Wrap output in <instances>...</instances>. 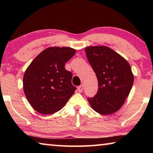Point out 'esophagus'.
Listing matches in <instances>:
<instances>
[{
	"mask_svg": "<svg viewBox=\"0 0 153 153\" xmlns=\"http://www.w3.org/2000/svg\"><path fill=\"white\" fill-rule=\"evenodd\" d=\"M83 89H84L83 85H80V86H78V88H77V90H78L79 92H82L83 91Z\"/></svg>",
	"mask_w": 153,
	"mask_h": 153,
	"instance_id": "34e87169",
	"label": "esophagus"
}]
</instances>
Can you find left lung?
<instances>
[{
    "label": "left lung",
    "mask_w": 153,
    "mask_h": 153,
    "mask_svg": "<svg viewBox=\"0 0 153 153\" xmlns=\"http://www.w3.org/2000/svg\"><path fill=\"white\" fill-rule=\"evenodd\" d=\"M85 51L98 84L97 93L88 100L93 109L101 115L115 113L122 107L132 87L131 67L107 46H88Z\"/></svg>",
    "instance_id": "left-lung-1"
}]
</instances>
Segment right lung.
<instances>
[{
  "mask_svg": "<svg viewBox=\"0 0 153 153\" xmlns=\"http://www.w3.org/2000/svg\"><path fill=\"white\" fill-rule=\"evenodd\" d=\"M76 53L69 47H50L40 53L30 63L23 79L28 102L40 113L48 115L63 108L74 94L73 75L65 68Z\"/></svg>",
  "mask_w": 153,
  "mask_h": 153,
  "instance_id": "right-lung-1",
  "label": "right lung"
}]
</instances>
